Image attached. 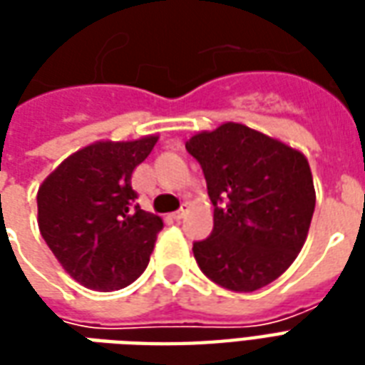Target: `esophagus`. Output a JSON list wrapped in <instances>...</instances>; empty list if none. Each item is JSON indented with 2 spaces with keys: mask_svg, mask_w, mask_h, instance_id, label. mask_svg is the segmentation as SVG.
I'll list each match as a JSON object with an SVG mask.
<instances>
[{
  "mask_svg": "<svg viewBox=\"0 0 365 365\" xmlns=\"http://www.w3.org/2000/svg\"><path fill=\"white\" fill-rule=\"evenodd\" d=\"M185 213H187V209H185V207H182L180 211L172 213V219H174V221H180V219H183V217H185Z\"/></svg>",
  "mask_w": 365,
  "mask_h": 365,
  "instance_id": "obj_1",
  "label": "esophagus"
}]
</instances>
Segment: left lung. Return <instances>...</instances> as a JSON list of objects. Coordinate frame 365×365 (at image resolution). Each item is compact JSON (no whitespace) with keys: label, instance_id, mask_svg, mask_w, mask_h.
<instances>
[{"label":"left lung","instance_id":"left-lung-1","mask_svg":"<svg viewBox=\"0 0 365 365\" xmlns=\"http://www.w3.org/2000/svg\"><path fill=\"white\" fill-rule=\"evenodd\" d=\"M215 207L213 232L193 245L201 272L230 291H256L289 268L314 211L303 152L260 130L222 123L185 143Z\"/></svg>","mask_w":365,"mask_h":365}]
</instances>
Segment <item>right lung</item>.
<instances>
[{
	"label": "right lung",
	"instance_id": "obj_1",
	"mask_svg": "<svg viewBox=\"0 0 365 365\" xmlns=\"http://www.w3.org/2000/svg\"><path fill=\"white\" fill-rule=\"evenodd\" d=\"M158 140H97L70 154L38 187V229L83 287L123 289L143 274L164 222L136 203L130 178Z\"/></svg>",
	"mask_w": 365,
	"mask_h": 365
}]
</instances>
